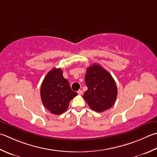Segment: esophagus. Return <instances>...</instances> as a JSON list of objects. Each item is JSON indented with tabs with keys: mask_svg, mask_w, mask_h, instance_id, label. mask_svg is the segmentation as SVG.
<instances>
[{
	"mask_svg": "<svg viewBox=\"0 0 157 157\" xmlns=\"http://www.w3.org/2000/svg\"><path fill=\"white\" fill-rule=\"evenodd\" d=\"M78 94H79V95L82 94H83V90H78Z\"/></svg>",
	"mask_w": 157,
	"mask_h": 157,
	"instance_id": "1",
	"label": "esophagus"
}]
</instances>
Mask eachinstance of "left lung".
Instances as JSON below:
<instances>
[{
    "instance_id": "1",
    "label": "left lung",
    "mask_w": 157,
    "mask_h": 157,
    "mask_svg": "<svg viewBox=\"0 0 157 157\" xmlns=\"http://www.w3.org/2000/svg\"><path fill=\"white\" fill-rule=\"evenodd\" d=\"M88 90L83 97L89 107L97 112H103L111 108L118 94L116 82L109 73L99 64L88 67L85 75Z\"/></svg>"
}]
</instances>
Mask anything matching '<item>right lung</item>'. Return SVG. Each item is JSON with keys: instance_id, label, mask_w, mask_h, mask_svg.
<instances>
[{"instance_id": "obj_1", "label": "right lung", "mask_w": 157, "mask_h": 157, "mask_svg": "<svg viewBox=\"0 0 157 157\" xmlns=\"http://www.w3.org/2000/svg\"><path fill=\"white\" fill-rule=\"evenodd\" d=\"M78 95L73 91L69 82L64 78L61 69L54 68L48 72L41 86V98L46 109L59 115L69 107L71 100Z\"/></svg>"}]
</instances>
